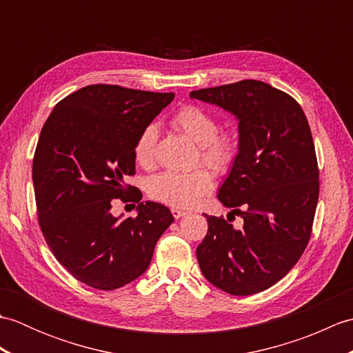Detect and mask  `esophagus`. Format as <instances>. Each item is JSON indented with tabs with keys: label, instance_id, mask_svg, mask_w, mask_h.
Returning <instances> with one entry per match:
<instances>
[{
	"label": "esophagus",
	"instance_id": "1",
	"mask_svg": "<svg viewBox=\"0 0 353 353\" xmlns=\"http://www.w3.org/2000/svg\"><path fill=\"white\" fill-rule=\"evenodd\" d=\"M171 214H172V216H174L176 220H177V219H182V216L186 215V212L182 211V209H179V208H172V209H171Z\"/></svg>",
	"mask_w": 353,
	"mask_h": 353
}]
</instances>
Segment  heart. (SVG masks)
<instances>
[{
	"instance_id": "obj_1",
	"label": "heart",
	"mask_w": 353,
	"mask_h": 353,
	"mask_svg": "<svg viewBox=\"0 0 353 353\" xmlns=\"http://www.w3.org/2000/svg\"><path fill=\"white\" fill-rule=\"evenodd\" d=\"M171 124L199 144L201 163L216 174H226L234 167L239 152L236 134L219 130V121L203 108L185 104L171 117ZM157 132L154 125H145L133 145V157L141 167H152L154 161ZM214 188V177L208 170L191 172L163 171L150 179V197L174 208H192Z\"/></svg>"
}]
</instances>
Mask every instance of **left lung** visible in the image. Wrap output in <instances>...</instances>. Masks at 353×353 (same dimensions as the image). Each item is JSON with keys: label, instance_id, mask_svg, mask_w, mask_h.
I'll return each mask as SVG.
<instances>
[{"label": "left lung", "instance_id": "left-lung-1", "mask_svg": "<svg viewBox=\"0 0 353 353\" xmlns=\"http://www.w3.org/2000/svg\"><path fill=\"white\" fill-rule=\"evenodd\" d=\"M190 97L239 121V152L219 199L244 224L234 229L223 216L205 215L199 265L216 288L250 296L281 281L310 243L320 182L308 119L291 95L258 80L199 89Z\"/></svg>", "mask_w": 353, "mask_h": 353}]
</instances>
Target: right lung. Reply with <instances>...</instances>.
Returning a JSON list of instances; mask_svg holds the SVG:
<instances>
[{
	"label": "right lung",
	"mask_w": 353,
	"mask_h": 353,
	"mask_svg": "<svg viewBox=\"0 0 353 353\" xmlns=\"http://www.w3.org/2000/svg\"><path fill=\"white\" fill-rule=\"evenodd\" d=\"M174 94L89 85L65 97L45 121L33 157L37 221L54 258L97 290H117L145 272L154 245L174 221L170 209L124 179L134 174L139 132ZM114 199L139 203L119 219Z\"/></svg>",
	"instance_id": "obj_1"
}]
</instances>
